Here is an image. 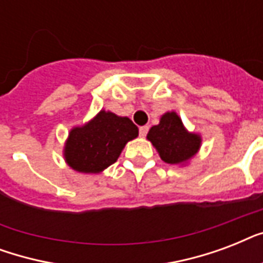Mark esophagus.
Wrapping results in <instances>:
<instances>
[{
	"label": "esophagus",
	"instance_id": "1",
	"mask_svg": "<svg viewBox=\"0 0 263 263\" xmlns=\"http://www.w3.org/2000/svg\"><path fill=\"white\" fill-rule=\"evenodd\" d=\"M147 131H148L147 125H143V127L139 128V135L142 136V138H144V136L147 135Z\"/></svg>",
	"mask_w": 263,
	"mask_h": 263
}]
</instances>
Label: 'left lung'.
I'll use <instances>...</instances> for the list:
<instances>
[{"label": "left lung", "mask_w": 263, "mask_h": 263, "mask_svg": "<svg viewBox=\"0 0 263 263\" xmlns=\"http://www.w3.org/2000/svg\"><path fill=\"white\" fill-rule=\"evenodd\" d=\"M147 139L156 147L161 160L180 166L188 164L202 146L199 134L188 131L175 110L161 116L160 124L150 128Z\"/></svg>", "instance_id": "8db88e82"}]
</instances>
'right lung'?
Returning <instances> with one entry per match:
<instances>
[{
    "label": "right lung",
    "instance_id": "obj_1",
    "mask_svg": "<svg viewBox=\"0 0 263 263\" xmlns=\"http://www.w3.org/2000/svg\"><path fill=\"white\" fill-rule=\"evenodd\" d=\"M138 135L139 129L128 117L102 109L90 121L69 131L64 160L76 172L101 173L119 160L125 144Z\"/></svg>",
    "mask_w": 263,
    "mask_h": 263
}]
</instances>
